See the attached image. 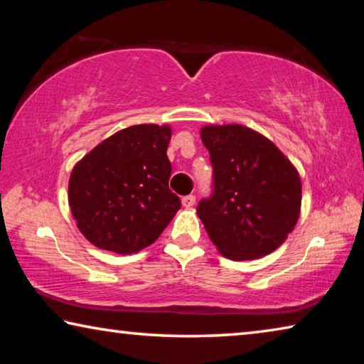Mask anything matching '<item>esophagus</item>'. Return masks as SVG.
<instances>
[{"label":"esophagus","mask_w":364,"mask_h":364,"mask_svg":"<svg viewBox=\"0 0 364 364\" xmlns=\"http://www.w3.org/2000/svg\"><path fill=\"white\" fill-rule=\"evenodd\" d=\"M181 204H183V207L191 208V207H193V205L196 204V196H193V194H189V196H184L183 199H181Z\"/></svg>","instance_id":"esophagus-1"}]
</instances>
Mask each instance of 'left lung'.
I'll return each instance as SVG.
<instances>
[{"label":"left lung","mask_w":364,"mask_h":364,"mask_svg":"<svg viewBox=\"0 0 364 364\" xmlns=\"http://www.w3.org/2000/svg\"><path fill=\"white\" fill-rule=\"evenodd\" d=\"M200 138L210 152L215 188L197 215L210 241L236 262L271 254L297 225V168L273 141L239 123L205 125Z\"/></svg>","instance_id":"8db88e82"}]
</instances>
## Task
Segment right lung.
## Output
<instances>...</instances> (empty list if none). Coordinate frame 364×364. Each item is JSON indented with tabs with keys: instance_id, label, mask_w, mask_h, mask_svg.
Masks as SVG:
<instances>
[{
	"instance_id": "right-lung-1",
	"label": "right lung",
	"mask_w": 364,
	"mask_h": 364,
	"mask_svg": "<svg viewBox=\"0 0 364 364\" xmlns=\"http://www.w3.org/2000/svg\"><path fill=\"white\" fill-rule=\"evenodd\" d=\"M170 125L141 123L114 133L78 160L69 205L97 249L130 255L157 241L181 200L168 188Z\"/></svg>"
}]
</instances>
